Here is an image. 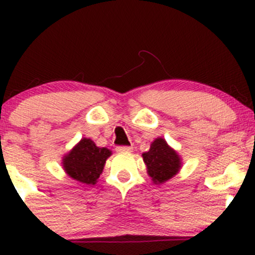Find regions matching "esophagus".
<instances>
[{"label":"esophagus","mask_w":255,"mask_h":255,"mask_svg":"<svg viewBox=\"0 0 255 255\" xmlns=\"http://www.w3.org/2000/svg\"><path fill=\"white\" fill-rule=\"evenodd\" d=\"M132 146H128V145H122V146H117L116 150L120 151V153H125V151H132Z\"/></svg>","instance_id":"esophagus-1"}]
</instances>
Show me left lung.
<instances>
[{
  "label": "left lung",
  "mask_w": 255,
  "mask_h": 255,
  "mask_svg": "<svg viewBox=\"0 0 255 255\" xmlns=\"http://www.w3.org/2000/svg\"><path fill=\"white\" fill-rule=\"evenodd\" d=\"M142 156L146 165V173L154 184L168 181L181 168V158L163 138H156L150 144V149L143 153Z\"/></svg>",
  "instance_id": "8db88e82"
}]
</instances>
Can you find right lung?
<instances>
[{"label": "right lung", "mask_w": 255, "mask_h": 255, "mask_svg": "<svg viewBox=\"0 0 255 255\" xmlns=\"http://www.w3.org/2000/svg\"><path fill=\"white\" fill-rule=\"evenodd\" d=\"M111 150L100 148L90 138H82L63 158V168L71 179L81 184H96Z\"/></svg>", "instance_id": "1"}]
</instances>
